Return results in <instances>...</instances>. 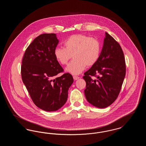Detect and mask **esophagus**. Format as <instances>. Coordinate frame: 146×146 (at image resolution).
Wrapping results in <instances>:
<instances>
[{
  "label": "esophagus",
  "instance_id": "obj_1",
  "mask_svg": "<svg viewBox=\"0 0 146 146\" xmlns=\"http://www.w3.org/2000/svg\"><path fill=\"white\" fill-rule=\"evenodd\" d=\"M73 79H74V80H78V79H79V77L78 76H73Z\"/></svg>",
  "mask_w": 146,
  "mask_h": 146
}]
</instances>
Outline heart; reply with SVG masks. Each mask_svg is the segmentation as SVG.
I'll return each instance as SVG.
<instances>
[{"label": "heart", "instance_id": "1", "mask_svg": "<svg viewBox=\"0 0 146 146\" xmlns=\"http://www.w3.org/2000/svg\"><path fill=\"white\" fill-rule=\"evenodd\" d=\"M64 48H56L54 55L57 61L62 65L70 63L66 70L73 75L81 73L86 66L91 67L98 60L101 46L99 40L86 35H72L64 42Z\"/></svg>", "mask_w": 146, "mask_h": 146}]
</instances>
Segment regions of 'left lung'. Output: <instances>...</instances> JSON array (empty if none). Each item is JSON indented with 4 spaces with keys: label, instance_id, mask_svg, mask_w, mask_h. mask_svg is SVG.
Returning a JSON list of instances; mask_svg holds the SVG:
<instances>
[{
    "label": "left lung",
    "instance_id": "obj_1",
    "mask_svg": "<svg viewBox=\"0 0 146 146\" xmlns=\"http://www.w3.org/2000/svg\"><path fill=\"white\" fill-rule=\"evenodd\" d=\"M126 74L124 55L120 45L106 32L100 56L94 65L84 73V93L87 101L97 108H104L117 98ZM91 76L97 79L92 80Z\"/></svg>",
    "mask_w": 146,
    "mask_h": 146
}]
</instances>
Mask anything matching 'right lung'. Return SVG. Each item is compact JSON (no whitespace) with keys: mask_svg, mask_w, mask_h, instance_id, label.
I'll list each match as a JSON object with an SVG mask.
<instances>
[{"mask_svg":"<svg viewBox=\"0 0 146 146\" xmlns=\"http://www.w3.org/2000/svg\"><path fill=\"white\" fill-rule=\"evenodd\" d=\"M58 43L55 33L38 36L26 49L22 61V81L34 104L45 111H56L65 104L73 83L68 73L57 76L63 72L54 55Z\"/></svg>","mask_w":146,"mask_h":146,"instance_id":"obj_1","label":"right lung"}]
</instances>
